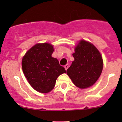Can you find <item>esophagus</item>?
<instances>
[{"label":"esophagus","instance_id":"34e87169","mask_svg":"<svg viewBox=\"0 0 122 122\" xmlns=\"http://www.w3.org/2000/svg\"><path fill=\"white\" fill-rule=\"evenodd\" d=\"M68 67H69V65H68V64H66V65H65L64 66V68H65V70H67L68 68Z\"/></svg>","mask_w":122,"mask_h":122}]
</instances>
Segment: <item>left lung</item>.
<instances>
[{
  "mask_svg": "<svg viewBox=\"0 0 122 122\" xmlns=\"http://www.w3.org/2000/svg\"><path fill=\"white\" fill-rule=\"evenodd\" d=\"M74 60L66 73L76 87L86 89L93 85L101 75L103 62L100 52L89 42L81 40L73 54Z\"/></svg>",
  "mask_w": 122,
  "mask_h": 122,
  "instance_id": "obj_1",
  "label": "left lung"
}]
</instances>
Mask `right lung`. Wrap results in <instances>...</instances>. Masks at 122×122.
<instances>
[{
    "instance_id": "1",
    "label": "right lung",
    "mask_w": 122,
    "mask_h": 122,
    "mask_svg": "<svg viewBox=\"0 0 122 122\" xmlns=\"http://www.w3.org/2000/svg\"><path fill=\"white\" fill-rule=\"evenodd\" d=\"M53 46L49 43L36 44L29 49L22 60V71L29 83L36 91H51L56 79L66 70L58 60L52 57Z\"/></svg>"
}]
</instances>
